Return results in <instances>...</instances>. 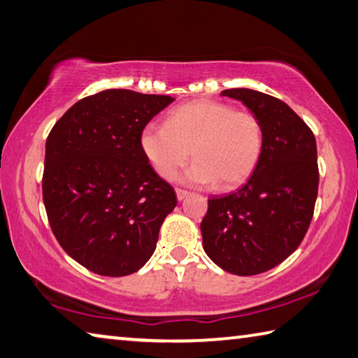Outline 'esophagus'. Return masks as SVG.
<instances>
[{"mask_svg":"<svg viewBox=\"0 0 358 358\" xmlns=\"http://www.w3.org/2000/svg\"><path fill=\"white\" fill-rule=\"evenodd\" d=\"M189 195H190V192L182 190V189H176V196H178L179 201H182V199L187 198Z\"/></svg>","mask_w":358,"mask_h":358,"instance_id":"esophagus-1","label":"esophagus"}]
</instances>
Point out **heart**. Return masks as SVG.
Here are the masks:
<instances>
[{"instance_id": "1", "label": "heart", "mask_w": 358, "mask_h": 358, "mask_svg": "<svg viewBox=\"0 0 358 358\" xmlns=\"http://www.w3.org/2000/svg\"><path fill=\"white\" fill-rule=\"evenodd\" d=\"M141 152L163 179L179 176L198 185L234 189L252 176L264 148V129L250 111L217 100H193L169 111L165 124L149 122L140 134Z\"/></svg>"}]
</instances>
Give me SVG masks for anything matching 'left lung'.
<instances>
[{
    "mask_svg": "<svg viewBox=\"0 0 358 358\" xmlns=\"http://www.w3.org/2000/svg\"><path fill=\"white\" fill-rule=\"evenodd\" d=\"M222 96L258 116L264 148L241 189L209 198L203 248L223 271L247 277L278 266L303 241L317 198V149L308 125L283 100L247 87Z\"/></svg>",
    "mask_w": 358,
    "mask_h": 358,
    "instance_id": "obj_1",
    "label": "left lung"
}]
</instances>
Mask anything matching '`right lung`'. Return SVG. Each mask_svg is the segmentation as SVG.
Listing matches in <instances>:
<instances>
[{"label": "right lung", "mask_w": 358, "mask_h": 358, "mask_svg": "<svg viewBox=\"0 0 358 358\" xmlns=\"http://www.w3.org/2000/svg\"><path fill=\"white\" fill-rule=\"evenodd\" d=\"M173 100L105 90L78 100L50 131L42 178L50 227L64 252L94 273L140 271L178 204L140 148L141 129Z\"/></svg>", "instance_id": "1"}]
</instances>
